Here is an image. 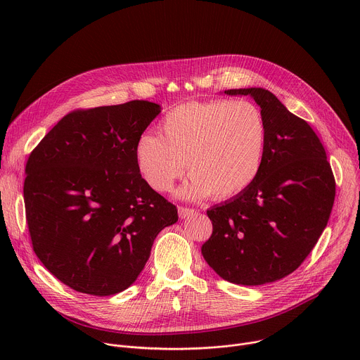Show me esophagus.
Instances as JSON below:
<instances>
[{"label": "esophagus", "instance_id": "esophagus-1", "mask_svg": "<svg viewBox=\"0 0 360 360\" xmlns=\"http://www.w3.org/2000/svg\"><path fill=\"white\" fill-rule=\"evenodd\" d=\"M196 211L195 210H191V208H185V207H179L178 208V214H179V218L181 219H185V218H189L191 215H193Z\"/></svg>", "mask_w": 360, "mask_h": 360}]
</instances>
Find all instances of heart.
I'll return each instance as SVG.
<instances>
[{
    "mask_svg": "<svg viewBox=\"0 0 360 360\" xmlns=\"http://www.w3.org/2000/svg\"><path fill=\"white\" fill-rule=\"evenodd\" d=\"M160 134H142L135 143L138 168L158 192H169L186 165L191 176L179 195L188 199L232 198L261 172L266 122L252 101L185 102L165 114Z\"/></svg>",
    "mask_w": 360,
    "mask_h": 360,
    "instance_id": "heart-1",
    "label": "heart"
}]
</instances>
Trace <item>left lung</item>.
<instances>
[{
	"label": "left lung",
	"instance_id": "8db88e82",
	"mask_svg": "<svg viewBox=\"0 0 360 360\" xmlns=\"http://www.w3.org/2000/svg\"><path fill=\"white\" fill-rule=\"evenodd\" d=\"M225 94L249 95L261 107L266 149L258 178L207 211L214 229L200 250L222 279L256 286L288 276L306 259L328 225L336 185L315 131L271 91Z\"/></svg>",
	"mask_w": 360,
	"mask_h": 360
}]
</instances>
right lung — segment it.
Returning <instances> with one entry per match:
<instances>
[{
	"instance_id": "right-lung-1",
	"label": "right lung",
	"mask_w": 360,
	"mask_h": 360,
	"mask_svg": "<svg viewBox=\"0 0 360 360\" xmlns=\"http://www.w3.org/2000/svg\"><path fill=\"white\" fill-rule=\"evenodd\" d=\"M161 112L149 101L78 110L31 152L24 202L32 248L71 289L110 296L129 288L178 210L141 176L135 143Z\"/></svg>"
}]
</instances>
